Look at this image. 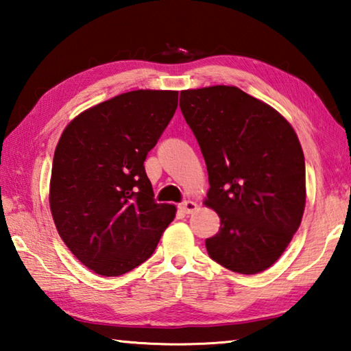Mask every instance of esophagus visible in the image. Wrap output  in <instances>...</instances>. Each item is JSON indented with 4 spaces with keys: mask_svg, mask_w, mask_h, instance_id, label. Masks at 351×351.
Here are the masks:
<instances>
[{
    "mask_svg": "<svg viewBox=\"0 0 351 351\" xmlns=\"http://www.w3.org/2000/svg\"><path fill=\"white\" fill-rule=\"evenodd\" d=\"M198 209V204L195 203V201H184L182 204H180V210L184 212V213H193L195 210Z\"/></svg>",
    "mask_w": 351,
    "mask_h": 351,
    "instance_id": "esophagus-1",
    "label": "esophagus"
}]
</instances>
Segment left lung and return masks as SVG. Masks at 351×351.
Masks as SVG:
<instances>
[{"instance_id": "8db88e82", "label": "left lung", "mask_w": 351, "mask_h": 351, "mask_svg": "<svg viewBox=\"0 0 351 351\" xmlns=\"http://www.w3.org/2000/svg\"><path fill=\"white\" fill-rule=\"evenodd\" d=\"M180 106L207 165L204 204L221 221L207 252L239 274L263 272L288 247L305 210V158L294 128L237 86L184 90Z\"/></svg>"}]
</instances>
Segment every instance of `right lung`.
Returning <instances> with one entry per match:
<instances>
[{
	"instance_id": "obj_1",
	"label": "right lung",
	"mask_w": 351,
	"mask_h": 351,
	"mask_svg": "<svg viewBox=\"0 0 351 351\" xmlns=\"http://www.w3.org/2000/svg\"><path fill=\"white\" fill-rule=\"evenodd\" d=\"M178 106V91L136 90L82 111L58 139L49 207L77 260L117 277L150 257L176 206L156 203L144 161Z\"/></svg>"
}]
</instances>
